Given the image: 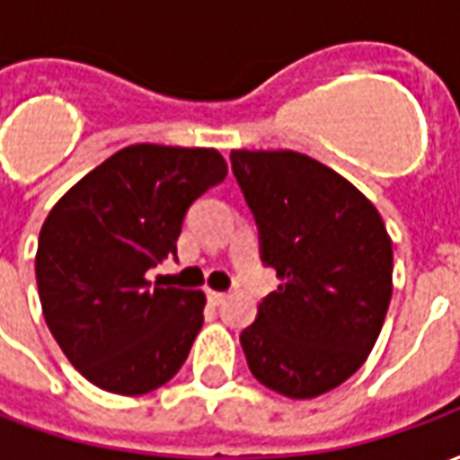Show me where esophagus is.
<instances>
[{
    "instance_id": "obj_1",
    "label": "esophagus",
    "mask_w": 460,
    "mask_h": 460,
    "mask_svg": "<svg viewBox=\"0 0 460 460\" xmlns=\"http://www.w3.org/2000/svg\"><path fill=\"white\" fill-rule=\"evenodd\" d=\"M207 298H209L211 305H221V303H224V298H226V293H219V290H209V293H207Z\"/></svg>"
}]
</instances>
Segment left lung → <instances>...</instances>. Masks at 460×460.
I'll return each instance as SVG.
<instances>
[{"instance_id":"left-lung-1","label":"left lung","mask_w":460,"mask_h":460,"mask_svg":"<svg viewBox=\"0 0 460 460\" xmlns=\"http://www.w3.org/2000/svg\"><path fill=\"white\" fill-rule=\"evenodd\" d=\"M231 170L279 290L241 332L251 375L313 399L365 365L392 300V239L362 191L308 155L234 150Z\"/></svg>"}]
</instances>
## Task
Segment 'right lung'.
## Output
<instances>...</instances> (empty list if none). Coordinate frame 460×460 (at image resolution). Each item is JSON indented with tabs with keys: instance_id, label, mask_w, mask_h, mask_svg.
I'll list each match as a JSON object with an SVG mask.
<instances>
[{
	"instance_id": "right-lung-1",
	"label": "right lung",
	"mask_w": 460,
	"mask_h": 460,
	"mask_svg": "<svg viewBox=\"0 0 460 460\" xmlns=\"http://www.w3.org/2000/svg\"><path fill=\"white\" fill-rule=\"evenodd\" d=\"M226 177L209 147L130 145L66 191L36 251V286L68 362L105 392L147 394L180 372L204 323L201 290L152 286L177 256L191 201Z\"/></svg>"
}]
</instances>
